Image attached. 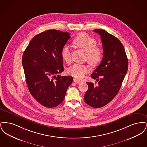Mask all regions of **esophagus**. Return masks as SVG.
<instances>
[{
  "label": "esophagus",
  "mask_w": 147,
  "mask_h": 147,
  "mask_svg": "<svg viewBox=\"0 0 147 147\" xmlns=\"http://www.w3.org/2000/svg\"><path fill=\"white\" fill-rule=\"evenodd\" d=\"M73 81H74V82L76 83V84H80V83H82V81L78 80V79H76V78H74V79H73Z\"/></svg>",
  "instance_id": "1"
}]
</instances>
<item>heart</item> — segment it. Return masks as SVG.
<instances>
[{
	"label": "heart",
	"instance_id": "heart-1",
	"mask_svg": "<svg viewBox=\"0 0 147 147\" xmlns=\"http://www.w3.org/2000/svg\"><path fill=\"white\" fill-rule=\"evenodd\" d=\"M73 42L78 47L86 52V59L92 65L100 63L102 58V51L97 47V41L89 35L82 33L76 36ZM61 56L67 63L71 61V50L68 45H65L61 49ZM89 70L87 65L83 64H74L68 70L71 76L79 79H83Z\"/></svg>",
	"mask_w": 147,
	"mask_h": 147
}]
</instances>
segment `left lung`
<instances>
[{
  "instance_id": "obj_1",
  "label": "left lung",
  "mask_w": 147,
  "mask_h": 147,
  "mask_svg": "<svg viewBox=\"0 0 147 147\" xmlns=\"http://www.w3.org/2000/svg\"><path fill=\"white\" fill-rule=\"evenodd\" d=\"M94 31L100 35L104 56L91 76L98 84L86 83L88 90L84 95V100L91 107L100 108L109 103L119 92L128 70V62L124 47L117 37L103 30Z\"/></svg>"
}]
</instances>
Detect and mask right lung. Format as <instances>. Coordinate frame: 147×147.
<instances>
[{"label": "right lung", "instance_id": "add662e5", "mask_svg": "<svg viewBox=\"0 0 147 147\" xmlns=\"http://www.w3.org/2000/svg\"><path fill=\"white\" fill-rule=\"evenodd\" d=\"M70 34L50 30L36 35L22 56V66L28 90L41 105L52 108L65 98L73 77L58 75L63 70L61 49Z\"/></svg>", "mask_w": 147, "mask_h": 147}]
</instances>
